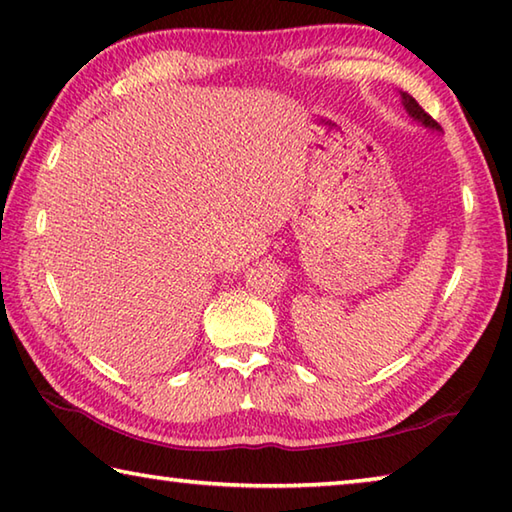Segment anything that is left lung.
Segmentation results:
<instances>
[{"label":"left lung","mask_w":512,"mask_h":512,"mask_svg":"<svg viewBox=\"0 0 512 512\" xmlns=\"http://www.w3.org/2000/svg\"><path fill=\"white\" fill-rule=\"evenodd\" d=\"M400 103H402V107H405V112L411 116V119L423 125V128L432 130V132H443L441 125H438V123L432 119V116H429V114L423 110V107H420V105L416 103L414 96H409L407 92H400Z\"/></svg>","instance_id":"1"}]
</instances>
